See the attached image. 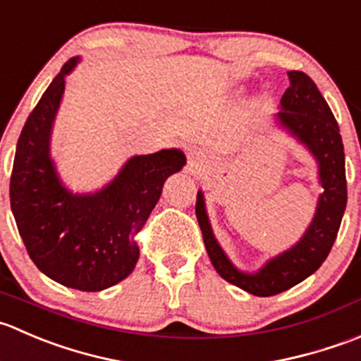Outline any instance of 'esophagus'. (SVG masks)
<instances>
[{
  "label": "esophagus",
  "instance_id": "34e87169",
  "mask_svg": "<svg viewBox=\"0 0 361 361\" xmlns=\"http://www.w3.org/2000/svg\"><path fill=\"white\" fill-rule=\"evenodd\" d=\"M189 159H191V161L198 159V152H196V151H189Z\"/></svg>",
  "mask_w": 361,
  "mask_h": 361
}]
</instances>
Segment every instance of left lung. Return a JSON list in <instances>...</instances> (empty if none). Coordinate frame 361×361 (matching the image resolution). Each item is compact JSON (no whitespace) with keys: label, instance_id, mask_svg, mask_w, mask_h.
Instances as JSON below:
<instances>
[{"label":"left lung","instance_id":"8db88e82","mask_svg":"<svg viewBox=\"0 0 361 361\" xmlns=\"http://www.w3.org/2000/svg\"><path fill=\"white\" fill-rule=\"evenodd\" d=\"M288 77L290 87L281 98V112L276 114V119L316 158L319 184L323 188L317 198L316 214L300 240L269 259L258 272H242L230 262L214 237L203 192L198 191L196 196V217L214 269L224 281L256 297L283 293L319 269L337 238L348 202L344 145L337 121L309 75L288 71Z\"/></svg>","mask_w":361,"mask_h":361}]
</instances>
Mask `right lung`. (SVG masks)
<instances>
[{
	"mask_svg": "<svg viewBox=\"0 0 361 361\" xmlns=\"http://www.w3.org/2000/svg\"><path fill=\"white\" fill-rule=\"evenodd\" d=\"M61 68L27 117L10 177V205L27 255L56 283L102 291L133 272L140 256L135 235L161 196L163 184L185 165L179 149L133 156L103 189L78 195L64 188L51 158V131L64 77Z\"/></svg>",
	"mask_w": 361,
	"mask_h": 361,
	"instance_id": "1",
	"label": "right lung"
}]
</instances>
